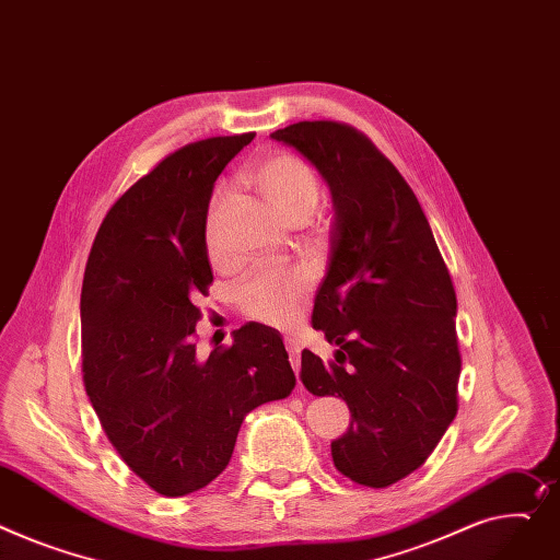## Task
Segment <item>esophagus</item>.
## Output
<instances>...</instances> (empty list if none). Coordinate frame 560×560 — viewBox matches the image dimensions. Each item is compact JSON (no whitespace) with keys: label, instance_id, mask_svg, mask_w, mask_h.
<instances>
[{"label":"esophagus","instance_id":"34e87169","mask_svg":"<svg viewBox=\"0 0 560 560\" xmlns=\"http://www.w3.org/2000/svg\"><path fill=\"white\" fill-rule=\"evenodd\" d=\"M285 349H288V355H290V364L294 369V374L300 376V366H302V347L296 345V340L292 338H285Z\"/></svg>","mask_w":560,"mask_h":560}]
</instances>
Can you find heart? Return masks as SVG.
<instances>
[{
  "instance_id": "heart-1",
  "label": "heart",
  "mask_w": 560,
  "mask_h": 560,
  "mask_svg": "<svg viewBox=\"0 0 560 560\" xmlns=\"http://www.w3.org/2000/svg\"><path fill=\"white\" fill-rule=\"evenodd\" d=\"M247 182L285 225L306 222L319 205L322 186L313 166L294 153H272L247 171ZM225 196L215 191L207 218L205 243L209 258L222 264L220 247V211ZM311 288V279L294 268H268L249 275L236 290L241 311L264 324L288 328L296 322Z\"/></svg>"
}]
</instances>
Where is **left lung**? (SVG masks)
Instances as JSON below:
<instances>
[{
  "label": "left lung",
  "instance_id": "8db88e82",
  "mask_svg": "<svg viewBox=\"0 0 560 560\" xmlns=\"http://www.w3.org/2000/svg\"><path fill=\"white\" fill-rule=\"evenodd\" d=\"M272 139L315 164L335 207L313 328L338 351L324 364L304 349L300 378L351 409V428L330 443L335 468L387 489L425 464L457 415L455 285L415 191L366 135L300 121Z\"/></svg>",
  "mask_w": 560,
  "mask_h": 560
}]
</instances>
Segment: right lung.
Returning <instances> with one entry per match:
<instances>
[{"instance_id": "1", "label": "right lung", "mask_w": 560, "mask_h": 560, "mask_svg": "<svg viewBox=\"0 0 560 560\" xmlns=\"http://www.w3.org/2000/svg\"><path fill=\"white\" fill-rule=\"evenodd\" d=\"M254 132L177 148L105 213L83 290V383L109 443L155 493L182 498L228 468L241 423L294 374L279 330L249 322L198 355L196 306L213 283V182Z\"/></svg>"}]
</instances>
